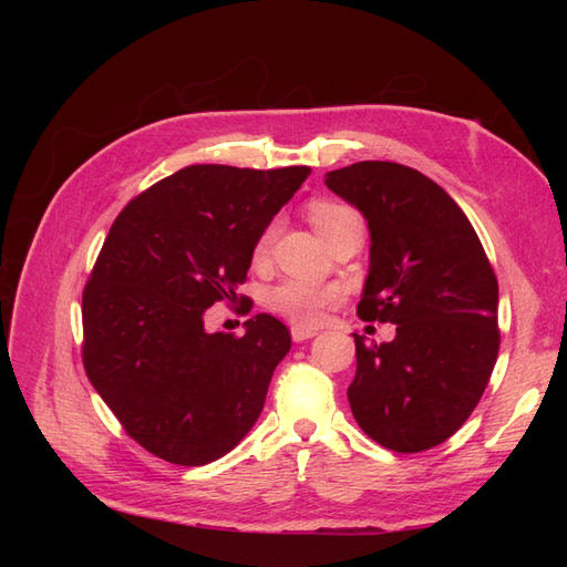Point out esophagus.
<instances>
[{
	"label": "esophagus",
	"mask_w": 567,
	"mask_h": 567,
	"mask_svg": "<svg viewBox=\"0 0 567 567\" xmlns=\"http://www.w3.org/2000/svg\"><path fill=\"white\" fill-rule=\"evenodd\" d=\"M290 336H293L296 342H302V340L315 338L317 329H310V326H293V329H290Z\"/></svg>",
	"instance_id": "obj_1"
}]
</instances>
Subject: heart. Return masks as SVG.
Instances as JSON below:
<instances>
[{
    "mask_svg": "<svg viewBox=\"0 0 567 567\" xmlns=\"http://www.w3.org/2000/svg\"><path fill=\"white\" fill-rule=\"evenodd\" d=\"M310 219L315 221L317 231L331 241L333 236L346 231L350 227H362L364 219L359 215L352 205L338 203V200H315L310 205ZM279 221L271 219L269 225L260 231L252 248V260L265 262L267 255L274 246V238H277ZM340 288L331 284H317V281H302V279H288L279 286L271 288L269 293V307L277 315L286 317L288 321L300 323V326H315L323 319L326 310L340 300Z\"/></svg>",
    "mask_w": 567,
    "mask_h": 567,
    "instance_id": "obj_1",
    "label": "heart"
}]
</instances>
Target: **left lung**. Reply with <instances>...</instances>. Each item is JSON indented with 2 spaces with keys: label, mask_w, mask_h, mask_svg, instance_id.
Listing matches in <instances>:
<instances>
[{
  "label": "left lung",
  "mask_w": 567,
  "mask_h": 567,
  "mask_svg": "<svg viewBox=\"0 0 567 567\" xmlns=\"http://www.w3.org/2000/svg\"><path fill=\"white\" fill-rule=\"evenodd\" d=\"M326 186L371 231L357 315L398 326L381 346L354 333L352 416L385 450L437 447L473 414L499 354L494 269L454 198L414 167L362 161L333 169Z\"/></svg>",
  "instance_id": "8db88e82"
}]
</instances>
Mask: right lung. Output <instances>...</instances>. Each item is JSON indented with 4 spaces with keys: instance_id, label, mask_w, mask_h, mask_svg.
Masks as SVG:
<instances>
[{
    "instance_id": "add662e5",
    "label": "right lung",
    "mask_w": 567,
    "mask_h": 567,
    "mask_svg": "<svg viewBox=\"0 0 567 567\" xmlns=\"http://www.w3.org/2000/svg\"><path fill=\"white\" fill-rule=\"evenodd\" d=\"M310 173L188 165L115 217L82 293V364L146 452L203 466L260 416L290 331L257 315L244 336L208 333L203 315L219 300H248L236 288L257 236Z\"/></svg>"
}]
</instances>
